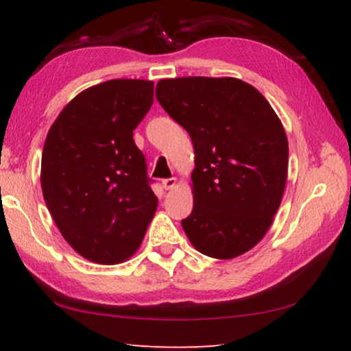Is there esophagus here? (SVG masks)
Listing matches in <instances>:
<instances>
[{
    "instance_id": "34e87169",
    "label": "esophagus",
    "mask_w": 351,
    "mask_h": 351,
    "mask_svg": "<svg viewBox=\"0 0 351 351\" xmlns=\"http://www.w3.org/2000/svg\"><path fill=\"white\" fill-rule=\"evenodd\" d=\"M176 186V178H167V180H162V187L165 190H170Z\"/></svg>"
}]
</instances>
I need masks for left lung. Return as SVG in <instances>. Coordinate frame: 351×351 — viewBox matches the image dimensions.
<instances>
[{
	"label": "left lung",
	"mask_w": 351,
	"mask_h": 351,
	"mask_svg": "<svg viewBox=\"0 0 351 351\" xmlns=\"http://www.w3.org/2000/svg\"><path fill=\"white\" fill-rule=\"evenodd\" d=\"M156 98L195 149L193 210L181 224L197 252L232 259L265 237L281 204L289 143L278 114L238 78L161 80Z\"/></svg>",
	"instance_id": "8db88e82"
}]
</instances>
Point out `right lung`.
<instances>
[{"mask_svg": "<svg viewBox=\"0 0 351 351\" xmlns=\"http://www.w3.org/2000/svg\"><path fill=\"white\" fill-rule=\"evenodd\" d=\"M154 104V82L110 80L70 101L50 127L41 189L70 247L98 264L138 250L158 197L133 130Z\"/></svg>", "mask_w": 351, "mask_h": 351, "instance_id": "obj_1", "label": "right lung"}]
</instances>
